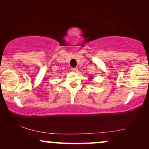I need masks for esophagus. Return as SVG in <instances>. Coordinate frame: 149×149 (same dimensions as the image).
<instances>
[{"instance_id":"obj_1","label":"esophagus","mask_w":149,"mask_h":149,"mask_svg":"<svg viewBox=\"0 0 149 149\" xmlns=\"http://www.w3.org/2000/svg\"><path fill=\"white\" fill-rule=\"evenodd\" d=\"M71 70H72V72H77V71H78V68H72V69H71Z\"/></svg>"}]
</instances>
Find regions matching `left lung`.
<instances>
[{
  "mask_svg": "<svg viewBox=\"0 0 149 149\" xmlns=\"http://www.w3.org/2000/svg\"><path fill=\"white\" fill-rule=\"evenodd\" d=\"M90 79H92V77H91V78Z\"/></svg>",
  "mask_w": 149,
  "mask_h": 149,
  "instance_id": "left-lung-1",
  "label": "left lung"
}]
</instances>
